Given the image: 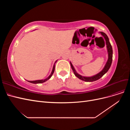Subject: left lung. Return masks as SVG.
Here are the masks:
<instances>
[{"label": "left lung", "mask_w": 130, "mask_h": 130, "mask_svg": "<svg viewBox=\"0 0 130 130\" xmlns=\"http://www.w3.org/2000/svg\"><path fill=\"white\" fill-rule=\"evenodd\" d=\"M99 33L101 35V36H103L105 41V43H106V48H107V53H108V60L106 63V64L105 65L104 68L103 70H101V72H100L99 73L96 74L95 75H93L92 76H82L81 75L78 74L76 71L75 69L74 66H73L72 63L71 62H70V66H71L72 69L73 70V71L74 72V74H75L77 78H79V79L84 81L86 82H93V81H95L98 80H99V78H100L102 76H103L105 74H106L108 72V70H109L110 67L111 66L112 62V57H113V50H112V47L111 44V43L109 42V38L108 36H107L105 33L103 32H99ZM101 38L102 37H100Z\"/></svg>", "instance_id": "1"}]
</instances>
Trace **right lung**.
<instances>
[{"label": "right lung", "instance_id": "obj_1", "mask_svg": "<svg viewBox=\"0 0 130 130\" xmlns=\"http://www.w3.org/2000/svg\"><path fill=\"white\" fill-rule=\"evenodd\" d=\"M57 61V60H56L55 61V63L54 64V66H53V70H52V73H51L50 75L47 77L46 78H45V79H43V80H35V81H27L28 82H30V83H32V84H41V83H43V82H44L45 81H46L48 80H49V78L52 76L54 72V70H55V64L56 63V62Z\"/></svg>", "mask_w": 130, "mask_h": 130}]
</instances>
